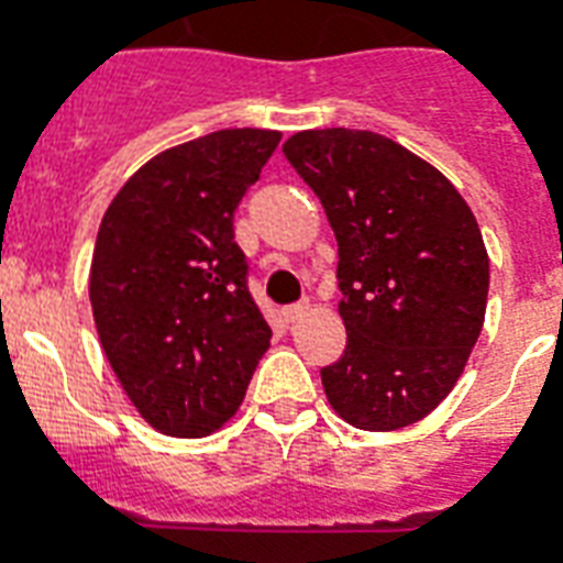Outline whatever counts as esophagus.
Wrapping results in <instances>:
<instances>
[{"label": "esophagus", "instance_id": "1", "mask_svg": "<svg viewBox=\"0 0 563 563\" xmlns=\"http://www.w3.org/2000/svg\"><path fill=\"white\" fill-rule=\"evenodd\" d=\"M307 312H309V303L307 300H300V303H291V307L283 309V318H286L289 324H298L300 318L307 316Z\"/></svg>", "mask_w": 563, "mask_h": 563}]
</instances>
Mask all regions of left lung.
Instances as JSON below:
<instances>
[{
	"label": "left lung",
	"instance_id": "1",
	"mask_svg": "<svg viewBox=\"0 0 563 563\" xmlns=\"http://www.w3.org/2000/svg\"><path fill=\"white\" fill-rule=\"evenodd\" d=\"M339 242L342 360L321 371L351 427L394 432L459 383L485 324L488 251L459 189L400 143L324 128L283 143Z\"/></svg>",
	"mask_w": 563,
	"mask_h": 563
}]
</instances>
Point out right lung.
<instances>
[{"mask_svg":"<svg viewBox=\"0 0 563 563\" xmlns=\"http://www.w3.org/2000/svg\"><path fill=\"white\" fill-rule=\"evenodd\" d=\"M280 136L224 128L172 145L125 180L101 219L92 321L122 391L163 435L224 427L272 344L247 295L233 210Z\"/></svg>","mask_w":563,"mask_h":563,"instance_id":"add662e5","label":"right lung"}]
</instances>
